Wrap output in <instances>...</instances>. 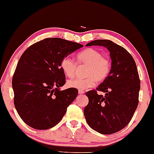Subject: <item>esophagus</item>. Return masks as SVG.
Listing matches in <instances>:
<instances>
[{
  "instance_id": "1",
  "label": "esophagus",
  "mask_w": 154,
  "mask_h": 154,
  "mask_svg": "<svg viewBox=\"0 0 154 154\" xmlns=\"http://www.w3.org/2000/svg\"><path fill=\"white\" fill-rule=\"evenodd\" d=\"M84 93H85V92L83 91H79V94H80V95L84 94Z\"/></svg>"
}]
</instances>
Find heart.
I'll use <instances>...</instances> for the list:
<instances>
[{"label":"heart","mask_w":154,"mask_h":154,"mask_svg":"<svg viewBox=\"0 0 154 154\" xmlns=\"http://www.w3.org/2000/svg\"><path fill=\"white\" fill-rule=\"evenodd\" d=\"M78 63L80 65H86L85 71V78L69 80L67 86L79 91L90 88L94 86L95 81H105L110 74L111 62L107 57H103L99 50L93 48L85 49L77 56ZM61 69L64 74L69 78L75 76L78 65L72 59L64 57L61 61Z\"/></svg>","instance_id":"heart-1"}]
</instances>
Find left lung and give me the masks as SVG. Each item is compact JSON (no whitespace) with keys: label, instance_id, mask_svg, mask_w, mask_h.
I'll list each match as a JSON object with an SVG mask.
<instances>
[{"label":"left lung","instance_id":"left-lung-1","mask_svg":"<svg viewBox=\"0 0 154 154\" xmlns=\"http://www.w3.org/2000/svg\"><path fill=\"white\" fill-rule=\"evenodd\" d=\"M103 46L109 51L112 69L108 78L96 90L88 91L84 108L87 123L97 132L112 134L129 123L139 104L140 79L137 65L125 48L108 39H97L85 46ZM97 91L106 95L97 94Z\"/></svg>","mask_w":154,"mask_h":154}]
</instances>
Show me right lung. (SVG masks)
<instances>
[{"mask_svg":"<svg viewBox=\"0 0 154 154\" xmlns=\"http://www.w3.org/2000/svg\"><path fill=\"white\" fill-rule=\"evenodd\" d=\"M83 47L61 38H46L24 51L12 85L16 110L29 127L39 130L50 129L64 116L77 97L78 90H59L66 83L61 61Z\"/></svg>","mask_w":154,"mask_h":154,"instance_id":"1","label":"right lung"}]
</instances>
